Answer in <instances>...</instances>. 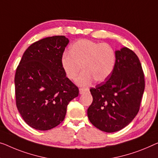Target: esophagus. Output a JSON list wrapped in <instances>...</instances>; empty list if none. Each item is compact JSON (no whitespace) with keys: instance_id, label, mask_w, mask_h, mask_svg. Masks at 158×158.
<instances>
[{"instance_id":"obj_1","label":"esophagus","mask_w":158,"mask_h":158,"mask_svg":"<svg viewBox=\"0 0 158 158\" xmlns=\"http://www.w3.org/2000/svg\"><path fill=\"white\" fill-rule=\"evenodd\" d=\"M87 91H89L88 89H79V94H83L84 93L87 92Z\"/></svg>"}]
</instances>
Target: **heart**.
<instances>
[{
    "mask_svg": "<svg viewBox=\"0 0 158 158\" xmlns=\"http://www.w3.org/2000/svg\"><path fill=\"white\" fill-rule=\"evenodd\" d=\"M116 55L114 48L108 43L90 40H79L72 44L69 53L62 56L61 64L66 77L69 80L76 79L81 86H88L95 80L103 82L114 72Z\"/></svg>",
    "mask_w": 158,
    "mask_h": 158,
    "instance_id": "b5f03b06",
    "label": "heart"
}]
</instances>
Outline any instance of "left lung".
<instances>
[{
    "label": "left lung",
    "mask_w": 158,
    "mask_h": 158,
    "mask_svg": "<svg viewBox=\"0 0 158 158\" xmlns=\"http://www.w3.org/2000/svg\"><path fill=\"white\" fill-rule=\"evenodd\" d=\"M116 55L111 75L91 88L93 102L87 110L91 123L107 133L121 130L133 121L145 90L144 73L135 53L123 48L116 51Z\"/></svg>",
    "instance_id": "left-lung-1"
}]
</instances>
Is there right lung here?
<instances>
[{"label":"right lung","instance_id":"obj_1","mask_svg":"<svg viewBox=\"0 0 158 158\" xmlns=\"http://www.w3.org/2000/svg\"><path fill=\"white\" fill-rule=\"evenodd\" d=\"M68 43L63 35L35 42L16 69V106L25 123L37 130L57 126L70 101L79 95V88L66 77L61 64Z\"/></svg>","mask_w":158,"mask_h":158}]
</instances>
